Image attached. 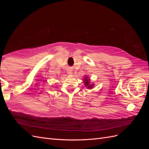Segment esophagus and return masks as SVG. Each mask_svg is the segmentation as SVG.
<instances>
[{
    "mask_svg": "<svg viewBox=\"0 0 149 149\" xmlns=\"http://www.w3.org/2000/svg\"><path fill=\"white\" fill-rule=\"evenodd\" d=\"M68 74H70V75H71V74H73V73H72V71H71V70L68 71Z\"/></svg>",
    "mask_w": 149,
    "mask_h": 149,
    "instance_id": "obj_1",
    "label": "esophagus"
}]
</instances>
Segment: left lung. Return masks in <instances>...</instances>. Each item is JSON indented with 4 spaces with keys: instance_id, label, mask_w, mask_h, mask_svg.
Wrapping results in <instances>:
<instances>
[{
    "instance_id": "obj_1",
    "label": "left lung",
    "mask_w": 149,
    "mask_h": 149,
    "mask_svg": "<svg viewBox=\"0 0 149 149\" xmlns=\"http://www.w3.org/2000/svg\"><path fill=\"white\" fill-rule=\"evenodd\" d=\"M84 79H85V81H84L85 82L84 83L85 85L86 86H88V88H91L93 87V85H92V84L91 85H89V79H87V78H86Z\"/></svg>"
}]
</instances>
